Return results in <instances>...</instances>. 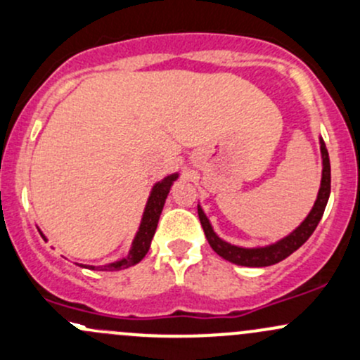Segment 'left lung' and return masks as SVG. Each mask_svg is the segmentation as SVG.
Wrapping results in <instances>:
<instances>
[{"label":"left lung","instance_id":"8db88e82","mask_svg":"<svg viewBox=\"0 0 360 360\" xmlns=\"http://www.w3.org/2000/svg\"><path fill=\"white\" fill-rule=\"evenodd\" d=\"M321 144V154H323V179H321V187L318 199H316L314 207L307 214V218L300 223V226L297 230H293L288 237L281 238L280 242L273 243L268 247H257V249H243V247L231 245L225 240L218 237V235L212 231V226L210 219L204 214L202 207L197 206V212H199L200 225H202L204 233H206L207 242L212 247L218 256H221L226 261L233 262L238 266H249V268H264V266L276 264V262L287 259L290 254L295 252L300 245H304L305 240L312 235V231L316 230L318 223L323 218L324 207H326L328 199H330V191H331V168H330V156H328V149L324 146L323 139H319Z\"/></svg>","mask_w":360,"mask_h":360}]
</instances>
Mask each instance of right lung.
Wrapping results in <instances>:
<instances>
[{"mask_svg": "<svg viewBox=\"0 0 360 360\" xmlns=\"http://www.w3.org/2000/svg\"><path fill=\"white\" fill-rule=\"evenodd\" d=\"M176 179H179V173L166 176L165 180L158 181V184L154 185L153 191H150L148 204H146L144 216H142L141 226H139L137 235H135L132 249H130L129 256L123 257L122 261L111 262V264L104 266L101 269H110V271H115V269H125V268H130V266L137 264V262H141L142 259H144L150 247V240H153L154 237V231H156L158 221H160V214L161 211H163L165 200L166 197H168L169 187H172L173 181ZM42 238H44V235H42ZM89 268L94 269V266H89Z\"/></svg>", "mask_w": 360, "mask_h": 360, "instance_id": "add662e5", "label": "right lung"}]
</instances>
